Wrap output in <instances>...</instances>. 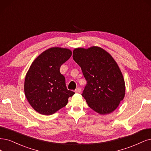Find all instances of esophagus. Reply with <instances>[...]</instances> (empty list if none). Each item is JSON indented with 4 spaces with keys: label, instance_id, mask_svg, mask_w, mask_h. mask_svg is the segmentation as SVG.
I'll return each mask as SVG.
<instances>
[{
    "label": "esophagus",
    "instance_id": "esophagus-1",
    "mask_svg": "<svg viewBox=\"0 0 151 151\" xmlns=\"http://www.w3.org/2000/svg\"><path fill=\"white\" fill-rule=\"evenodd\" d=\"M81 91V88H80V87H78V88H77L75 90V93H80Z\"/></svg>",
    "mask_w": 151,
    "mask_h": 151
}]
</instances>
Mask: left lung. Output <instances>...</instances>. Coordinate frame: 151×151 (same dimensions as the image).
I'll use <instances>...</instances> for the list:
<instances>
[{
    "mask_svg": "<svg viewBox=\"0 0 151 151\" xmlns=\"http://www.w3.org/2000/svg\"><path fill=\"white\" fill-rule=\"evenodd\" d=\"M73 58L86 80L82 96L87 104L100 115L112 112L125 94L124 77L113 57L103 48L91 46L75 48Z\"/></svg>",
    "mask_w": 151,
    "mask_h": 151,
    "instance_id": "left-lung-1",
    "label": "left lung"
}]
</instances>
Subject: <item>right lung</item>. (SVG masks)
Instances as JSON below:
<instances>
[{"instance_id":"add662e5","label":"right lung","mask_w":151,"mask_h":151,"mask_svg":"<svg viewBox=\"0 0 151 151\" xmlns=\"http://www.w3.org/2000/svg\"><path fill=\"white\" fill-rule=\"evenodd\" d=\"M72 55L67 48L52 47L35 60L24 81L25 96L39 114L50 115L64 107L75 94L67 89L65 76L60 73L61 65Z\"/></svg>"}]
</instances>
